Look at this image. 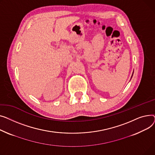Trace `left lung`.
Listing matches in <instances>:
<instances>
[{
  "label": "left lung",
  "instance_id": "left-lung-1",
  "mask_svg": "<svg viewBox=\"0 0 155 155\" xmlns=\"http://www.w3.org/2000/svg\"><path fill=\"white\" fill-rule=\"evenodd\" d=\"M131 78H132V77H131Z\"/></svg>",
  "mask_w": 155,
  "mask_h": 155
}]
</instances>
